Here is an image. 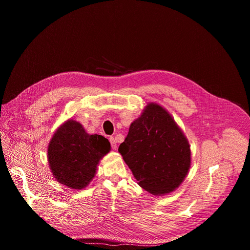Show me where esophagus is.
<instances>
[{"mask_svg": "<svg viewBox=\"0 0 250 250\" xmlns=\"http://www.w3.org/2000/svg\"><path fill=\"white\" fill-rule=\"evenodd\" d=\"M109 141H110V143H111V147H112V149H113V150H116V148H117V144H116L115 139L111 137V138H109Z\"/></svg>", "mask_w": 250, "mask_h": 250, "instance_id": "1", "label": "esophagus"}]
</instances>
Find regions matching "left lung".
Listing matches in <instances>:
<instances>
[{
    "mask_svg": "<svg viewBox=\"0 0 250 250\" xmlns=\"http://www.w3.org/2000/svg\"><path fill=\"white\" fill-rule=\"evenodd\" d=\"M138 185L153 195L168 194L185 180L191 164L188 140L172 115L150 102L130 124L118 148Z\"/></svg>",
    "mask_w": 250,
    "mask_h": 250,
    "instance_id": "obj_1",
    "label": "left lung"
}]
</instances>
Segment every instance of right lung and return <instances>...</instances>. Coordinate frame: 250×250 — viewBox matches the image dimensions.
<instances>
[{"instance_id": "1", "label": "right lung", "mask_w": 250, "mask_h": 250, "mask_svg": "<svg viewBox=\"0 0 250 250\" xmlns=\"http://www.w3.org/2000/svg\"><path fill=\"white\" fill-rule=\"evenodd\" d=\"M110 149L106 138L89 135L79 122L65 121L48 144L47 161L52 176L64 187L83 189L94 178L100 160Z\"/></svg>"}]
</instances>
